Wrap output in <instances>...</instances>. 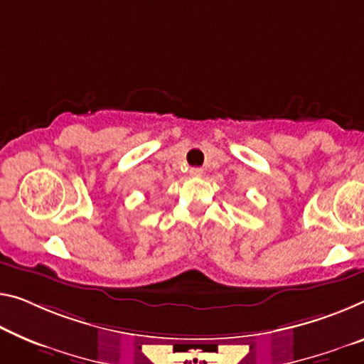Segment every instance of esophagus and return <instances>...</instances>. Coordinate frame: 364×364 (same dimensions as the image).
Listing matches in <instances>:
<instances>
[{
    "mask_svg": "<svg viewBox=\"0 0 364 364\" xmlns=\"http://www.w3.org/2000/svg\"><path fill=\"white\" fill-rule=\"evenodd\" d=\"M188 174L192 177H201L203 176V169H201V167H192V169L188 171Z\"/></svg>",
    "mask_w": 364,
    "mask_h": 364,
    "instance_id": "esophagus-1",
    "label": "esophagus"
}]
</instances>
